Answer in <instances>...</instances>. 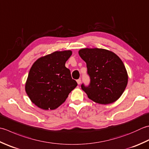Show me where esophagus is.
I'll use <instances>...</instances> for the list:
<instances>
[{
	"label": "esophagus",
	"instance_id": "1",
	"mask_svg": "<svg viewBox=\"0 0 149 149\" xmlns=\"http://www.w3.org/2000/svg\"><path fill=\"white\" fill-rule=\"evenodd\" d=\"M77 84H81V80L80 79H77Z\"/></svg>",
	"mask_w": 149,
	"mask_h": 149
}]
</instances>
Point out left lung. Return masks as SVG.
<instances>
[{
	"instance_id": "8db88e82",
	"label": "left lung",
	"mask_w": 149,
	"mask_h": 149,
	"mask_svg": "<svg viewBox=\"0 0 149 149\" xmlns=\"http://www.w3.org/2000/svg\"><path fill=\"white\" fill-rule=\"evenodd\" d=\"M79 54L86 63L88 86L81 84L88 97L97 103H112L121 97L128 83L125 66L117 55L101 48H83Z\"/></svg>"
}]
</instances>
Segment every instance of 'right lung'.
Here are the masks:
<instances>
[{"instance_id":"right-lung-1","label":"right lung","mask_w":149,"mask_h":149,"mask_svg":"<svg viewBox=\"0 0 149 149\" xmlns=\"http://www.w3.org/2000/svg\"><path fill=\"white\" fill-rule=\"evenodd\" d=\"M72 52H55L40 57L29 72L25 90L33 103L44 110H54L62 104L77 83L65 63Z\"/></svg>"}]
</instances>
